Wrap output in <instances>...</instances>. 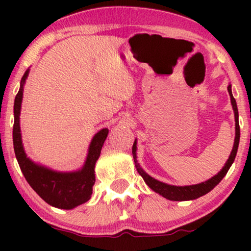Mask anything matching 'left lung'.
<instances>
[{"mask_svg": "<svg viewBox=\"0 0 251 251\" xmlns=\"http://www.w3.org/2000/svg\"><path fill=\"white\" fill-rule=\"evenodd\" d=\"M229 97H231V102L233 111H234V118H235V139H234V145H233V150L231 154H229L228 160L226 161L225 166L223 167V169L219 171L217 175H215L214 177H211L210 179L203 181V183L197 184V185H188V186H174V185H169L166 183H162V181H159L154 179L153 177H151L150 175H147L145 171L142 169V167L139 166L138 161H137V143L135 140L132 146V155H133V161H135V166L137 168V171H138L140 176L143 177V179L145 180V183L149 185L150 188H152L154 192L162 195L163 198L168 199V200L171 201H187V200H194V199H198L202 197V195L207 194L210 192L212 188H214L216 185L219 184L223 178L225 177V175L227 174L229 168H231L232 163L234 162V159L236 156V152H238L239 147V142H240V126H239V112H238V106H236V101L234 97L232 95V89L231 84H228L227 87Z\"/></svg>", "mask_w": 251, "mask_h": 251, "instance_id": "1", "label": "left lung"}]
</instances>
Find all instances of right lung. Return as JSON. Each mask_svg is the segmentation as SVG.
I'll return each instance as SVG.
<instances>
[{
	"instance_id": "1",
	"label": "right lung",
	"mask_w": 251,
	"mask_h": 251,
	"mask_svg": "<svg viewBox=\"0 0 251 251\" xmlns=\"http://www.w3.org/2000/svg\"><path fill=\"white\" fill-rule=\"evenodd\" d=\"M28 73L29 70H27L22 77L19 91L16 96L15 106H13L15 123H13L12 138L17 161L27 183L47 203L59 209H73L90 200L92 186L96 180L95 164L100 155L101 147L108 135V129H101L94 136L89 146L87 160L80 170L73 173H58L34 163L29 157H27L24 151L19 125L24 84Z\"/></svg>"
}]
</instances>
